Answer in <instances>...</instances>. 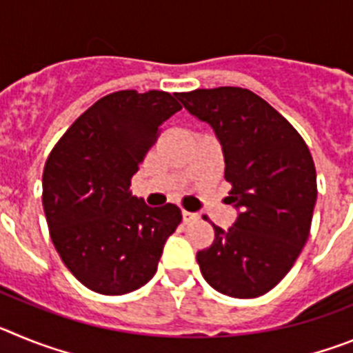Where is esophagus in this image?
Returning a JSON list of instances; mask_svg holds the SVG:
<instances>
[{
	"label": "esophagus",
	"instance_id": "obj_1",
	"mask_svg": "<svg viewBox=\"0 0 353 353\" xmlns=\"http://www.w3.org/2000/svg\"><path fill=\"white\" fill-rule=\"evenodd\" d=\"M182 219H183V223H191V221L198 219V214H194V212L182 210Z\"/></svg>",
	"mask_w": 353,
	"mask_h": 353
}]
</instances>
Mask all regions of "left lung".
I'll list each match as a JSON object with an SVG mask.
<instances>
[{"instance_id": "obj_1", "label": "left lung", "mask_w": 353, "mask_h": 353, "mask_svg": "<svg viewBox=\"0 0 353 353\" xmlns=\"http://www.w3.org/2000/svg\"><path fill=\"white\" fill-rule=\"evenodd\" d=\"M207 121L223 146L228 201L239 208L230 230L214 226L196 260L205 281L235 299L270 292L290 272L310 236L316 170L310 148L285 117L251 90L221 86L176 93Z\"/></svg>"}]
</instances>
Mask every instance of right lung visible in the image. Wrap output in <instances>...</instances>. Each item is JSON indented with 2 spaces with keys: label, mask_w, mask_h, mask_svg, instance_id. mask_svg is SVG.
<instances>
[{
  "label": "right lung",
  "mask_w": 353,
  "mask_h": 353,
  "mask_svg": "<svg viewBox=\"0 0 353 353\" xmlns=\"http://www.w3.org/2000/svg\"><path fill=\"white\" fill-rule=\"evenodd\" d=\"M182 105L174 95L121 90L77 118L49 155L42 203L56 251L86 288L123 295L154 277L168 236L182 221L176 205L148 207L130 179Z\"/></svg>",
  "instance_id": "1"
}]
</instances>
